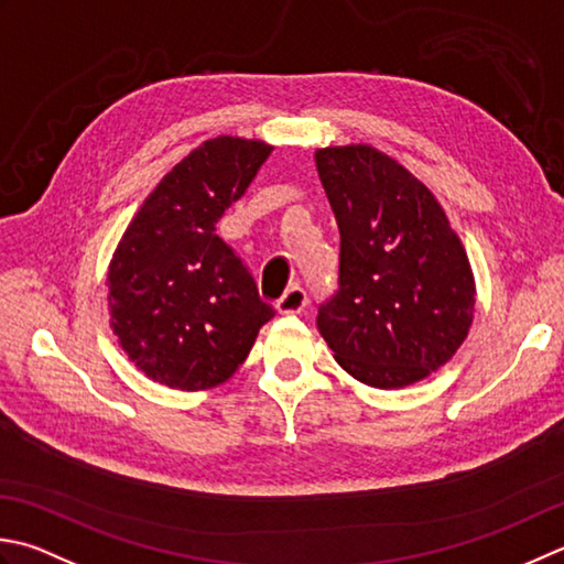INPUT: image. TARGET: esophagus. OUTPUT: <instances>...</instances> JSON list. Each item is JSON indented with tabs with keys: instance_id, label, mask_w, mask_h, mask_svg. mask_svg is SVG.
<instances>
[{
	"instance_id": "34e87169",
	"label": "esophagus",
	"mask_w": 564,
	"mask_h": 564,
	"mask_svg": "<svg viewBox=\"0 0 564 564\" xmlns=\"http://www.w3.org/2000/svg\"><path fill=\"white\" fill-rule=\"evenodd\" d=\"M307 305V293L303 285H291L289 291H285L279 301H275V307H279L281 315H295V313H303Z\"/></svg>"
}]
</instances>
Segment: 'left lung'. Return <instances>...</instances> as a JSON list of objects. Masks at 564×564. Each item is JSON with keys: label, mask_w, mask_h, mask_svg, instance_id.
Wrapping results in <instances>:
<instances>
[{"label": "left lung", "mask_w": 564, "mask_h": 564, "mask_svg": "<svg viewBox=\"0 0 564 564\" xmlns=\"http://www.w3.org/2000/svg\"><path fill=\"white\" fill-rule=\"evenodd\" d=\"M339 227L337 291L317 329L339 367L377 389H401L443 367L474 317L467 253L435 195L371 147L315 153Z\"/></svg>", "instance_id": "8db88e82"}]
</instances>
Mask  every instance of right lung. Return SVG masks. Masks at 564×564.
Returning <instances> with one entry per match:
<instances>
[{
	"label": "right lung",
	"mask_w": 564,
	"mask_h": 564,
	"mask_svg": "<svg viewBox=\"0 0 564 564\" xmlns=\"http://www.w3.org/2000/svg\"><path fill=\"white\" fill-rule=\"evenodd\" d=\"M271 156L263 141L217 137L156 185L109 263L121 349L149 379L181 391L227 381L275 315L217 223Z\"/></svg>",
	"instance_id": "add662e5"
}]
</instances>
